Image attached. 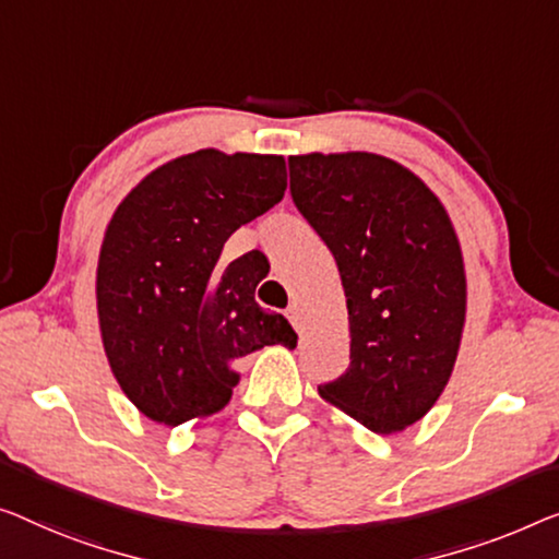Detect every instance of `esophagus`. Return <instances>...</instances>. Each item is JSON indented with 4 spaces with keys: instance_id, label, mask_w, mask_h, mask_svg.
Segmentation results:
<instances>
[{
    "instance_id": "obj_1",
    "label": "esophagus",
    "mask_w": 559,
    "mask_h": 559,
    "mask_svg": "<svg viewBox=\"0 0 559 559\" xmlns=\"http://www.w3.org/2000/svg\"><path fill=\"white\" fill-rule=\"evenodd\" d=\"M286 316H288V321L294 323L296 329H301V308H298L296 304H290V306L286 308Z\"/></svg>"
}]
</instances>
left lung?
<instances>
[{
	"instance_id": "8db88e82",
	"label": "left lung",
	"mask_w": 559,
	"mask_h": 559,
	"mask_svg": "<svg viewBox=\"0 0 559 559\" xmlns=\"http://www.w3.org/2000/svg\"><path fill=\"white\" fill-rule=\"evenodd\" d=\"M290 198L336 258L352 364L319 394L366 429L394 435L427 414L460 352L466 278L439 198L373 153L288 157Z\"/></svg>"
}]
</instances>
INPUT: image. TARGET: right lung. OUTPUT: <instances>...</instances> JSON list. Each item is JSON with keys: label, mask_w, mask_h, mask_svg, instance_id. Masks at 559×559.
<instances>
[{"label": "right lung", "mask_w": 559, "mask_h": 559, "mask_svg": "<svg viewBox=\"0 0 559 559\" xmlns=\"http://www.w3.org/2000/svg\"><path fill=\"white\" fill-rule=\"evenodd\" d=\"M286 193L281 155L198 150L130 190L105 230L97 316L110 369L147 419L178 427L221 412L238 361L263 346H296L281 313L255 304L263 278L226 240Z\"/></svg>", "instance_id": "1"}]
</instances>
